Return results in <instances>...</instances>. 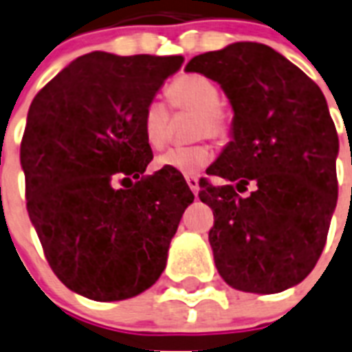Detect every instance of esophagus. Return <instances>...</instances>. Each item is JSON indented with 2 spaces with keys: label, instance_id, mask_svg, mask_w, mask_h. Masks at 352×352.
I'll use <instances>...</instances> for the list:
<instances>
[{
  "label": "esophagus",
  "instance_id": "1",
  "mask_svg": "<svg viewBox=\"0 0 352 352\" xmlns=\"http://www.w3.org/2000/svg\"><path fill=\"white\" fill-rule=\"evenodd\" d=\"M186 182H188V186H190V190L197 195V193H199V190H201V186H199V179L193 175H188L186 177Z\"/></svg>",
  "mask_w": 352,
  "mask_h": 352
}]
</instances>
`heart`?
Masks as SVG:
<instances>
[{
  "label": "heart",
  "instance_id": "1",
  "mask_svg": "<svg viewBox=\"0 0 352 352\" xmlns=\"http://www.w3.org/2000/svg\"><path fill=\"white\" fill-rule=\"evenodd\" d=\"M170 108L175 111H191L193 117V135L211 137L224 141L230 135V113L222 107V92L213 79L202 74H181L171 79L166 87ZM171 113L161 101H150L142 110L141 128L144 141L153 150L166 146L170 139ZM213 159V148L201 141L188 146L170 148L157 157V168H170L184 175H193L204 170Z\"/></svg>",
  "mask_w": 352,
  "mask_h": 352
}]
</instances>
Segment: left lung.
<instances>
[{
  "mask_svg": "<svg viewBox=\"0 0 352 352\" xmlns=\"http://www.w3.org/2000/svg\"><path fill=\"white\" fill-rule=\"evenodd\" d=\"M233 107V141L202 179L199 197L213 210L210 244L222 278L245 293H280L318 262L336 208L338 135L313 79L271 47L233 43L193 57ZM253 182L248 197L240 193Z\"/></svg>",
  "mask_w": 352,
  "mask_h": 352,
  "instance_id": "1",
  "label": "left lung"
}]
</instances>
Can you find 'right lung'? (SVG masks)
<instances>
[{
    "label": "right lung",
    "mask_w": 352,
    "mask_h": 352,
    "mask_svg": "<svg viewBox=\"0 0 352 352\" xmlns=\"http://www.w3.org/2000/svg\"><path fill=\"white\" fill-rule=\"evenodd\" d=\"M182 61L90 52L30 104L21 139L28 217L57 278L90 300L131 298L155 284L193 202L175 170L144 175L153 153L142 110Z\"/></svg>",
    "instance_id": "1"
}]
</instances>
